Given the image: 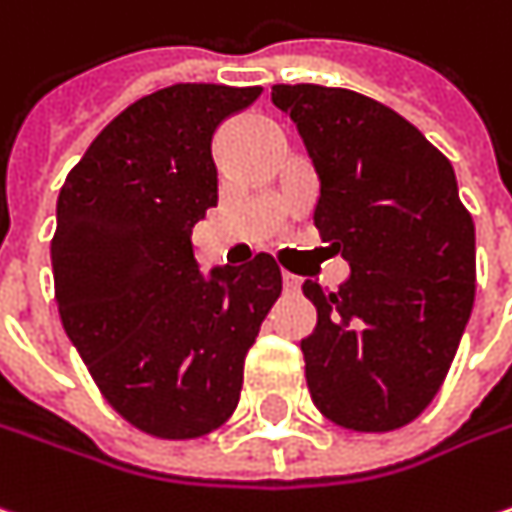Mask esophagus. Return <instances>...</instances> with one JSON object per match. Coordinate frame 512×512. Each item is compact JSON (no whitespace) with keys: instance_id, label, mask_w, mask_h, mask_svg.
I'll list each match as a JSON object with an SVG mask.
<instances>
[{"instance_id":"1","label":"esophagus","mask_w":512,"mask_h":512,"mask_svg":"<svg viewBox=\"0 0 512 512\" xmlns=\"http://www.w3.org/2000/svg\"><path fill=\"white\" fill-rule=\"evenodd\" d=\"M283 289H286V292H298L300 289L298 275H292V272H283Z\"/></svg>"}]
</instances>
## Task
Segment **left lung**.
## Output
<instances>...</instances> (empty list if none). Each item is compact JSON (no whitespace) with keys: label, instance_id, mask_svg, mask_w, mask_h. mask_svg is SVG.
Returning a JSON list of instances; mask_svg holds the SVG:
<instances>
[{"label":"left lung","instance_id":"8db88e82","mask_svg":"<svg viewBox=\"0 0 512 512\" xmlns=\"http://www.w3.org/2000/svg\"><path fill=\"white\" fill-rule=\"evenodd\" d=\"M321 180L315 226L352 275L306 280L318 326L300 341L315 407L355 433L415 421L441 389L476 300V226L456 171L384 102L275 85Z\"/></svg>","mask_w":512,"mask_h":512}]
</instances>
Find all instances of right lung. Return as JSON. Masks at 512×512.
<instances>
[{"label":"right lung","mask_w":512,"mask_h":512,"mask_svg":"<svg viewBox=\"0 0 512 512\" xmlns=\"http://www.w3.org/2000/svg\"><path fill=\"white\" fill-rule=\"evenodd\" d=\"M260 91L180 82L131 102L56 200L62 326L105 401L157 438H200L232 418L246 352L283 289L272 255L206 278L191 246L217 206L214 131Z\"/></svg>","instance_id":"add662e5"}]
</instances>
